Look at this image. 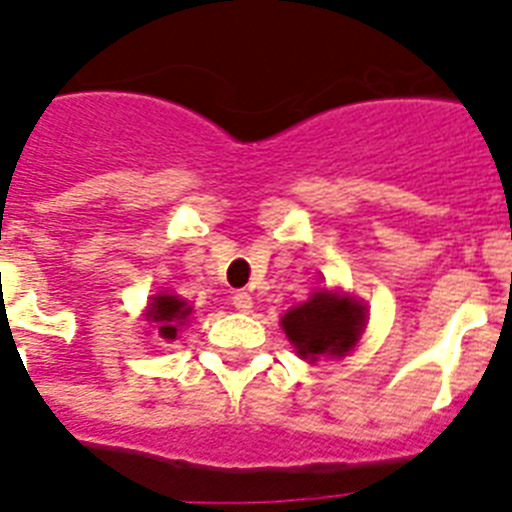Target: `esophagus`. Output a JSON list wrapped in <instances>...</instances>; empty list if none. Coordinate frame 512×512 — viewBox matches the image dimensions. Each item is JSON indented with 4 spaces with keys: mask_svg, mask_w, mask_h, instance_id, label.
Returning <instances> with one entry per match:
<instances>
[{
    "mask_svg": "<svg viewBox=\"0 0 512 512\" xmlns=\"http://www.w3.org/2000/svg\"><path fill=\"white\" fill-rule=\"evenodd\" d=\"M231 304H234V309L242 311V314H250L252 311V296L247 291H237L234 296H231Z\"/></svg>",
    "mask_w": 512,
    "mask_h": 512,
    "instance_id": "34e87169",
    "label": "esophagus"
}]
</instances>
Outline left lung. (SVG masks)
Returning <instances> with one entry per match:
<instances>
[{
    "instance_id": "8db88e82",
    "label": "left lung",
    "mask_w": 512,
    "mask_h": 512,
    "mask_svg": "<svg viewBox=\"0 0 512 512\" xmlns=\"http://www.w3.org/2000/svg\"><path fill=\"white\" fill-rule=\"evenodd\" d=\"M283 332L304 361L322 355H348L366 330V306L353 296L332 291L314 293L309 301L293 306L281 319Z\"/></svg>"
}]
</instances>
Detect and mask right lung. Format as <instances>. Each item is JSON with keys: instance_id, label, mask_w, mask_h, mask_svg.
<instances>
[{"instance_id": "obj_1", "label": "right lung", "mask_w": 512, "mask_h": 512, "mask_svg": "<svg viewBox=\"0 0 512 512\" xmlns=\"http://www.w3.org/2000/svg\"><path fill=\"white\" fill-rule=\"evenodd\" d=\"M190 314H193V306H188V301L180 299V296H170V293H157L146 309V319L157 324L159 337H164V340H175L177 330L188 322Z\"/></svg>"}]
</instances>
